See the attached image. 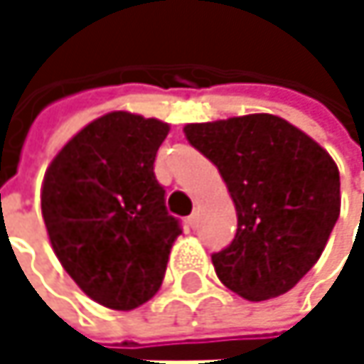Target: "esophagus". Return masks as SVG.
<instances>
[{
  "instance_id": "1",
  "label": "esophagus",
  "mask_w": 364,
  "mask_h": 364,
  "mask_svg": "<svg viewBox=\"0 0 364 364\" xmlns=\"http://www.w3.org/2000/svg\"><path fill=\"white\" fill-rule=\"evenodd\" d=\"M187 223H189L191 228H196V223H198V215H196V213H191V215L187 217Z\"/></svg>"
}]
</instances>
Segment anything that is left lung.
I'll return each mask as SVG.
<instances>
[{"instance_id":"1","label":"left lung","mask_w":364,"mask_h":364,"mask_svg":"<svg viewBox=\"0 0 364 364\" xmlns=\"http://www.w3.org/2000/svg\"><path fill=\"white\" fill-rule=\"evenodd\" d=\"M187 141L221 173L238 215L213 255L219 280L249 301L291 291L318 261L339 217V171L297 126L272 113L187 124Z\"/></svg>"}]
</instances>
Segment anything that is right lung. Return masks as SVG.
Instances as JSON below:
<instances>
[{"instance_id": "right-lung-1", "label": "right lung", "mask_w": 364, "mask_h": 364, "mask_svg": "<svg viewBox=\"0 0 364 364\" xmlns=\"http://www.w3.org/2000/svg\"><path fill=\"white\" fill-rule=\"evenodd\" d=\"M168 124L111 111L84 126L50 162L41 215L65 272L97 304L134 310L166 272L179 219L154 175Z\"/></svg>"}]
</instances>
